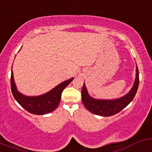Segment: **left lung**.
Wrapping results in <instances>:
<instances>
[{"instance_id":"8db88e82","label":"left lung","mask_w":152,"mask_h":152,"mask_svg":"<svg viewBox=\"0 0 152 152\" xmlns=\"http://www.w3.org/2000/svg\"><path fill=\"white\" fill-rule=\"evenodd\" d=\"M139 84V73L138 67L136 68V77L135 83L129 94L117 100H95L91 97L86 89L85 85H83L81 91L82 102L84 107L92 113L103 116H110L119 113L122 110L129 105V103L135 97Z\"/></svg>"}]
</instances>
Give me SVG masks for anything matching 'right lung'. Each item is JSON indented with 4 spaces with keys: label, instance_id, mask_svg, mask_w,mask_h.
Segmentation results:
<instances>
[{
    "label": "right lung",
    "instance_id": "obj_1",
    "mask_svg": "<svg viewBox=\"0 0 152 152\" xmlns=\"http://www.w3.org/2000/svg\"><path fill=\"white\" fill-rule=\"evenodd\" d=\"M74 78L68 80L56 87L49 92L38 96H26L18 92L13 80V72L10 77V87L13 97L26 111L36 115H43L49 113L57 108L61 100L63 90L72 82Z\"/></svg>",
    "mask_w": 152,
    "mask_h": 152
}]
</instances>
